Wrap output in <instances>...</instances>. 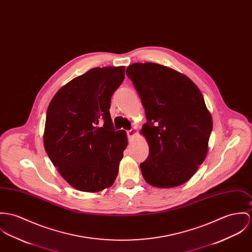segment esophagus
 Returning a JSON list of instances; mask_svg holds the SVG:
<instances>
[{
    "mask_svg": "<svg viewBox=\"0 0 252 252\" xmlns=\"http://www.w3.org/2000/svg\"><path fill=\"white\" fill-rule=\"evenodd\" d=\"M136 133H137V129H136V127H134V128H132L131 130H129L128 132H127V134H128V137H133L135 135H136Z\"/></svg>",
    "mask_w": 252,
    "mask_h": 252,
    "instance_id": "34e87169",
    "label": "esophagus"
}]
</instances>
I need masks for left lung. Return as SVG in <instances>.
I'll return each instance as SVG.
<instances>
[{
  "instance_id": "obj_1",
  "label": "left lung",
  "mask_w": 252,
  "mask_h": 252,
  "mask_svg": "<svg viewBox=\"0 0 252 252\" xmlns=\"http://www.w3.org/2000/svg\"><path fill=\"white\" fill-rule=\"evenodd\" d=\"M126 75L147 119L140 130L149 145L143 178L157 188L180 186L206 158L213 120L203 95L187 76L158 63H133Z\"/></svg>"
}]
</instances>
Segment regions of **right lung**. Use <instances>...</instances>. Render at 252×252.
Returning a JSON list of instances; mask_svg holds the SVG:
<instances>
[{
  "label": "right lung",
  "mask_w": 252,
  "mask_h": 252,
  "mask_svg": "<svg viewBox=\"0 0 252 252\" xmlns=\"http://www.w3.org/2000/svg\"><path fill=\"white\" fill-rule=\"evenodd\" d=\"M124 77V66L91 69L61 88L49 104L46 153L76 189L96 192L115 182L128 139L125 131H115L110 108Z\"/></svg>",
  "instance_id": "right-lung-1"
}]
</instances>
